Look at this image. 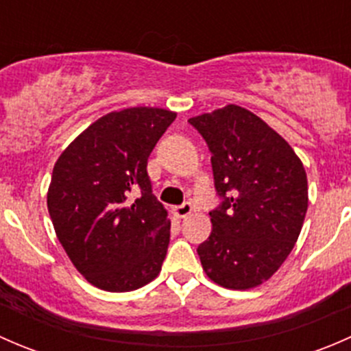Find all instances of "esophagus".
Listing matches in <instances>:
<instances>
[{"instance_id": "obj_1", "label": "esophagus", "mask_w": 351, "mask_h": 351, "mask_svg": "<svg viewBox=\"0 0 351 351\" xmlns=\"http://www.w3.org/2000/svg\"><path fill=\"white\" fill-rule=\"evenodd\" d=\"M192 210H193V207H192V204H190V202H185V204L173 207V214H175L176 217H180V219L189 217V215L192 214Z\"/></svg>"}]
</instances>
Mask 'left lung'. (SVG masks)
<instances>
[{
    "instance_id": "left-lung-1",
    "label": "left lung",
    "mask_w": 351,
    "mask_h": 351,
    "mask_svg": "<svg viewBox=\"0 0 351 351\" xmlns=\"http://www.w3.org/2000/svg\"><path fill=\"white\" fill-rule=\"evenodd\" d=\"M212 153V232L198 246L202 268L217 285L247 290L270 280L299 239L309 195L299 156L265 120L239 105L192 117Z\"/></svg>"
}]
</instances>
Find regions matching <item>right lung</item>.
<instances>
[{
  "instance_id": "obj_1",
  "label": "right lung",
  "mask_w": 351,
  "mask_h": 351,
  "mask_svg": "<svg viewBox=\"0 0 351 351\" xmlns=\"http://www.w3.org/2000/svg\"><path fill=\"white\" fill-rule=\"evenodd\" d=\"M176 113L123 108L95 120L52 169L47 208L76 270L107 292L154 280L169 244L168 210L151 190L147 158ZM139 189L141 197L128 195Z\"/></svg>"
}]
</instances>
